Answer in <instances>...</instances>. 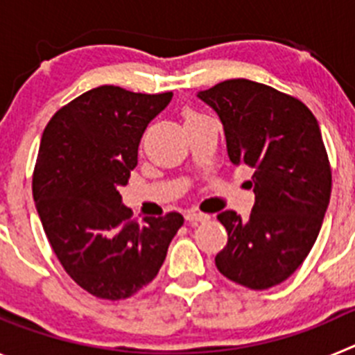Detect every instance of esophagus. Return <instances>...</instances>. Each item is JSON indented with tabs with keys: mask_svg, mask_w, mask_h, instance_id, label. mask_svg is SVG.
Here are the masks:
<instances>
[{
	"mask_svg": "<svg viewBox=\"0 0 355 355\" xmlns=\"http://www.w3.org/2000/svg\"><path fill=\"white\" fill-rule=\"evenodd\" d=\"M184 218H187L188 222H206V220H209V215H206V213L193 211V209H190V211H187Z\"/></svg>",
	"mask_w": 355,
	"mask_h": 355,
	"instance_id": "1",
	"label": "esophagus"
}]
</instances>
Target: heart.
Segmentation results:
<instances>
[{"label": "heart", "mask_w": 355, "mask_h": 355, "mask_svg": "<svg viewBox=\"0 0 355 355\" xmlns=\"http://www.w3.org/2000/svg\"><path fill=\"white\" fill-rule=\"evenodd\" d=\"M184 122H193V121H197V119H200V117H205V115H200L199 112H196V110H184Z\"/></svg>", "instance_id": "b5f03b06"}]
</instances>
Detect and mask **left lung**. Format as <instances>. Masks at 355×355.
<instances>
[{
  "label": "left lung",
  "mask_w": 355,
  "mask_h": 355,
  "mask_svg": "<svg viewBox=\"0 0 355 355\" xmlns=\"http://www.w3.org/2000/svg\"><path fill=\"white\" fill-rule=\"evenodd\" d=\"M199 97L224 124L229 159L254 172L249 220L231 209L216 215L227 243L215 265L233 283L268 290L302 265L327 211L332 172L318 122L300 99L245 78Z\"/></svg>",
  "instance_id": "left-lung-1"
}]
</instances>
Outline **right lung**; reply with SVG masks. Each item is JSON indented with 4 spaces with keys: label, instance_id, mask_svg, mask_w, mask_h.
I'll use <instances>...</instances> for the list:
<instances>
[{
    "label": "right lung",
    "instance_id": "right-lung-1",
    "mask_svg": "<svg viewBox=\"0 0 355 355\" xmlns=\"http://www.w3.org/2000/svg\"><path fill=\"white\" fill-rule=\"evenodd\" d=\"M171 99L103 85L62 106L42 133L31 188L44 233L69 277L97 299L149 284L184 222L178 211L137 222L119 193L147 124Z\"/></svg>",
    "mask_w": 355,
    "mask_h": 355
}]
</instances>
